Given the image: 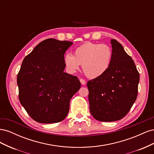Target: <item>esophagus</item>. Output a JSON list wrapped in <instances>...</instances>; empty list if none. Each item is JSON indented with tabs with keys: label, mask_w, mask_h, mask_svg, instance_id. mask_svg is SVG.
Segmentation results:
<instances>
[{
	"label": "esophagus",
	"mask_w": 154,
	"mask_h": 154,
	"mask_svg": "<svg viewBox=\"0 0 154 154\" xmlns=\"http://www.w3.org/2000/svg\"><path fill=\"white\" fill-rule=\"evenodd\" d=\"M80 82H81V83L82 85H85L86 84V81L85 80H83V79H82V78H81L80 80Z\"/></svg>",
	"instance_id": "34e87169"
}]
</instances>
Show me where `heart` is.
I'll return each mask as SVG.
<instances>
[{
    "label": "heart",
    "instance_id": "heart-1",
    "mask_svg": "<svg viewBox=\"0 0 154 154\" xmlns=\"http://www.w3.org/2000/svg\"><path fill=\"white\" fill-rule=\"evenodd\" d=\"M112 58V51L108 45L86 42L74 49V56L67 53L63 62L69 72H76L80 65L88 78H96L107 71Z\"/></svg>",
    "mask_w": 154,
    "mask_h": 154
}]
</instances>
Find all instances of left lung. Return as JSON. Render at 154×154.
I'll return each instance as SVG.
<instances>
[{"mask_svg":"<svg viewBox=\"0 0 154 154\" xmlns=\"http://www.w3.org/2000/svg\"><path fill=\"white\" fill-rule=\"evenodd\" d=\"M112 58L107 71L87 82L90 112L96 120L115 122L130 111L138 92L139 73L122 45L110 40Z\"/></svg>","mask_w":154,"mask_h":154,"instance_id":"left-lung-1","label":"left lung"}]
</instances>
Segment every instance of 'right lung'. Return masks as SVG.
<instances>
[{
	"label": "right lung",
	"mask_w": 154,
	"mask_h": 154,
	"mask_svg": "<svg viewBox=\"0 0 154 154\" xmlns=\"http://www.w3.org/2000/svg\"><path fill=\"white\" fill-rule=\"evenodd\" d=\"M71 42L46 39L24 58L17 75L18 97L30 117L40 123L62 122L71 97L80 88L77 76L64 72V54Z\"/></svg>",
	"instance_id": "1"
}]
</instances>
